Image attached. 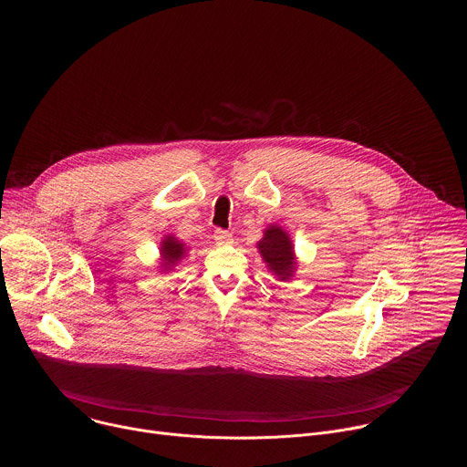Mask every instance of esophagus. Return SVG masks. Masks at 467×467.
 <instances>
[{
    "mask_svg": "<svg viewBox=\"0 0 467 467\" xmlns=\"http://www.w3.org/2000/svg\"><path fill=\"white\" fill-rule=\"evenodd\" d=\"M213 241L219 244V246H228L232 244V234L226 232V230H215L213 232Z\"/></svg>",
    "mask_w": 467,
    "mask_h": 467,
    "instance_id": "1",
    "label": "esophagus"
}]
</instances>
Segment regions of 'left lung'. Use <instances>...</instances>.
<instances>
[{"mask_svg":"<svg viewBox=\"0 0 467 467\" xmlns=\"http://www.w3.org/2000/svg\"><path fill=\"white\" fill-rule=\"evenodd\" d=\"M257 250L276 280L289 282L293 278L298 261L295 255V244L282 226L269 224L263 239L257 243Z\"/></svg>","mask_w":467,"mask_h":467,"instance_id":"1","label":"left lung"}]
</instances>
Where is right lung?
Segmentation results:
<instances>
[{"label":"right lung","instance_id":"1","mask_svg":"<svg viewBox=\"0 0 467 467\" xmlns=\"http://www.w3.org/2000/svg\"><path fill=\"white\" fill-rule=\"evenodd\" d=\"M189 254V246L176 235L167 234L160 244V273H171Z\"/></svg>","mask_w":467,"mask_h":467}]
</instances>
